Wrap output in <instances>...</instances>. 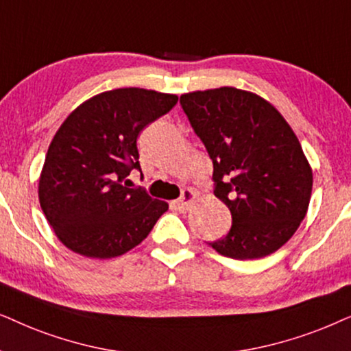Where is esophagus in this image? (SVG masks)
<instances>
[{
	"label": "esophagus",
	"mask_w": 351,
	"mask_h": 351,
	"mask_svg": "<svg viewBox=\"0 0 351 351\" xmlns=\"http://www.w3.org/2000/svg\"><path fill=\"white\" fill-rule=\"evenodd\" d=\"M194 199H195V193H194V191L184 189L183 194H181V197L175 200V207L178 208L180 212H186V210H188V208L191 207V204L194 202Z\"/></svg>",
	"instance_id": "1"
}]
</instances>
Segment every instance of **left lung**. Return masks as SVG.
Here are the masks:
<instances>
[{"instance_id":"obj_1","label":"left lung","mask_w":351,"mask_h":351,"mask_svg":"<svg viewBox=\"0 0 351 351\" xmlns=\"http://www.w3.org/2000/svg\"><path fill=\"white\" fill-rule=\"evenodd\" d=\"M213 162L215 195L232 224L210 242L236 260L261 258L286 244L305 218L313 171L295 133L258 95L232 86L180 97Z\"/></svg>"}]
</instances>
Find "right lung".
<instances>
[{"instance_id": "right-lung-1", "label": "right lung", "mask_w": 351, "mask_h": 351, "mask_svg": "<svg viewBox=\"0 0 351 351\" xmlns=\"http://www.w3.org/2000/svg\"><path fill=\"white\" fill-rule=\"evenodd\" d=\"M176 102V95L119 88L93 96L64 120L46 154L38 197L67 249L88 258L123 255L167 212V202L124 180L141 171L139 133Z\"/></svg>"}]
</instances>
